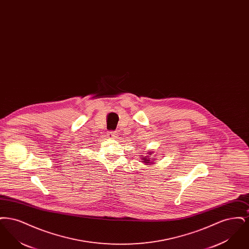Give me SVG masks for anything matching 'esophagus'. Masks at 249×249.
I'll use <instances>...</instances> for the list:
<instances>
[{"label":"esophagus","mask_w":249,"mask_h":249,"mask_svg":"<svg viewBox=\"0 0 249 249\" xmlns=\"http://www.w3.org/2000/svg\"><path fill=\"white\" fill-rule=\"evenodd\" d=\"M107 135L110 139H117L119 137V132L118 131H110V132H108Z\"/></svg>","instance_id":"obj_1"}]
</instances>
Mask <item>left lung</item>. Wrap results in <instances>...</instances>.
<instances>
[{"label":"left lung","instance_id":"8db88e82","mask_svg":"<svg viewBox=\"0 0 249 249\" xmlns=\"http://www.w3.org/2000/svg\"><path fill=\"white\" fill-rule=\"evenodd\" d=\"M146 156H142L140 155V157L142 158V162L144 163L145 165H152L154 164L155 160H156V156L154 155V151H147Z\"/></svg>","mask_w":249,"mask_h":249}]
</instances>
